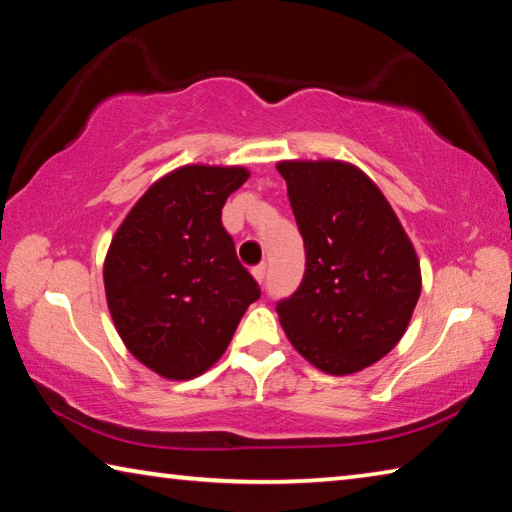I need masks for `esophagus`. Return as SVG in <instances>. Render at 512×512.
<instances>
[{"label":"esophagus","mask_w":512,"mask_h":512,"mask_svg":"<svg viewBox=\"0 0 512 512\" xmlns=\"http://www.w3.org/2000/svg\"><path fill=\"white\" fill-rule=\"evenodd\" d=\"M253 277H255V280H257L259 284H262V282L266 280V264L255 266V268H253Z\"/></svg>","instance_id":"1"}]
</instances>
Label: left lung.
Wrapping results in <instances>:
<instances>
[{"label":"left lung","instance_id":"1","mask_svg":"<svg viewBox=\"0 0 512 512\" xmlns=\"http://www.w3.org/2000/svg\"><path fill=\"white\" fill-rule=\"evenodd\" d=\"M305 239L298 291L277 302L280 325L302 357L327 375H352L391 352L422 291L420 259L391 203L343 160H282Z\"/></svg>","mask_w":512,"mask_h":512}]
</instances>
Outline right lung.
<instances>
[{
  "instance_id": "add662e5",
  "label": "right lung",
  "mask_w": 512,
  "mask_h": 512,
  "mask_svg": "<svg viewBox=\"0 0 512 512\" xmlns=\"http://www.w3.org/2000/svg\"><path fill=\"white\" fill-rule=\"evenodd\" d=\"M246 167L185 164L146 189L110 241L103 287L117 334L155 375L185 381L223 357L259 287L221 210Z\"/></svg>"
}]
</instances>
